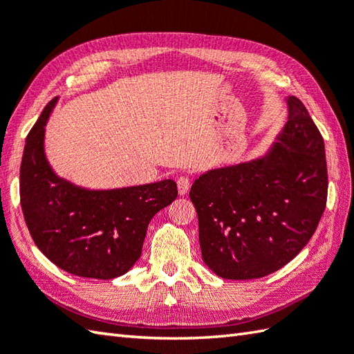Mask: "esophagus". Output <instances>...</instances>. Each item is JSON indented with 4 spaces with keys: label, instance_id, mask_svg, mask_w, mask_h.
I'll return each mask as SVG.
<instances>
[{
    "label": "esophagus",
    "instance_id": "1",
    "mask_svg": "<svg viewBox=\"0 0 354 354\" xmlns=\"http://www.w3.org/2000/svg\"><path fill=\"white\" fill-rule=\"evenodd\" d=\"M176 184H178V193L181 194V196H184V194L189 193V190H190V178L189 176H187V175L179 176L176 179Z\"/></svg>",
    "mask_w": 354,
    "mask_h": 354
}]
</instances>
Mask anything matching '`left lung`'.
Returning <instances> with one entry per match:
<instances>
[{"label": "left lung", "mask_w": 354, "mask_h": 354, "mask_svg": "<svg viewBox=\"0 0 354 354\" xmlns=\"http://www.w3.org/2000/svg\"><path fill=\"white\" fill-rule=\"evenodd\" d=\"M269 155L199 176L190 190L205 265L228 280L275 272L313 236L327 204L324 138L303 102Z\"/></svg>", "instance_id": "obj_1"}]
</instances>
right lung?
Wrapping results in <instances>:
<instances>
[{
    "mask_svg": "<svg viewBox=\"0 0 354 354\" xmlns=\"http://www.w3.org/2000/svg\"><path fill=\"white\" fill-rule=\"evenodd\" d=\"M56 100L27 135L19 169L22 213L33 242L56 266L109 280L140 259L149 222L176 199V183L93 192L57 178L44 155V126Z\"/></svg>",
    "mask_w": 354,
    "mask_h": 354,
    "instance_id": "1",
    "label": "right lung"
}]
</instances>
